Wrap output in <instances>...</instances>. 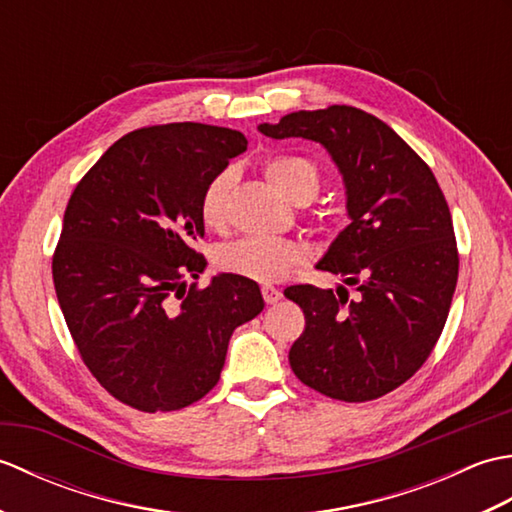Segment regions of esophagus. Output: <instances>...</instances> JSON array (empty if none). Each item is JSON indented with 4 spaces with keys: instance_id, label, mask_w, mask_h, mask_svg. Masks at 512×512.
<instances>
[{
    "instance_id": "34e87169",
    "label": "esophagus",
    "mask_w": 512,
    "mask_h": 512,
    "mask_svg": "<svg viewBox=\"0 0 512 512\" xmlns=\"http://www.w3.org/2000/svg\"><path fill=\"white\" fill-rule=\"evenodd\" d=\"M262 295H264V301L268 303V306H275V303L284 297L281 295V290L279 288H275V286H264L262 288Z\"/></svg>"
}]
</instances>
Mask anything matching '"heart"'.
<instances>
[{
	"label": "heart",
	"instance_id": "b5f03b06",
	"mask_svg": "<svg viewBox=\"0 0 512 512\" xmlns=\"http://www.w3.org/2000/svg\"><path fill=\"white\" fill-rule=\"evenodd\" d=\"M268 182L295 204L310 202L319 191L321 176L312 160L301 156H273L264 162ZM233 173L220 171L206 184L200 198V217L209 228L226 224L228 193ZM303 248L279 237H242L217 250V266L226 273L257 281H277L303 262Z\"/></svg>",
	"mask_w": 512,
	"mask_h": 512
}]
</instances>
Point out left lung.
<instances>
[{
  "label": "left lung",
  "mask_w": 512,
  "mask_h": 512,
  "mask_svg": "<svg viewBox=\"0 0 512 512\" xmlns=\"http://www.w3.org/2000/svg\"><path fill=\"white\" fill-rule=\"evenodd\" d=\"M259 132L328 149L352 220L317 264L345 286L284 290L306 314L288 354L292 372L334 400L385 396L429 358L458 284V244L440 184L394 129L350 105L292 112ZM347 285L357 288L354 300Z\"/></svg>",
  "instance_id": "1"
}]
</instances>
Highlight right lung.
<instances>
[{
    "label": "right lung",
    "mask_w": 512,
    "mask_h": 512,
    "mask_svg": "<svg viewBox=\"0 0 512 512\" xmlns=\"http://www.w3.org/2000/svg\"><path fill=\"white\" fill-rule=\"evenodd\" d=\"M246 145L228 127H143L70 195L52 257L59 306L92 376L138 411H178L209 394L233 330L264 310L242 275L187 288L206 268L195 250L202 191Z\"/></svg>",
    "instance_id": "add662e5"
}]
</instances>
